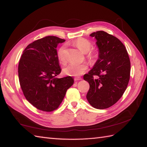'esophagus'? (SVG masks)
<instances>
[{
	"label": "esophagus",
	"instance_id": "esophagus-1",
	"mask_svg": "<svg viewBox=\"0 0 147 147\" xmlns=\"http://www.w3.org/2000/svg\"><path fill=\"white\" fill-rule=\"evenodd\" d=\"M82 80L81 78H80V77H76V78H74V81H80V80Z\"/></svg>",
	"mask_w": 147,
	"mask_h": 147
}]
</instances>
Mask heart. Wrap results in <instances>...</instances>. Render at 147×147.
Segmentation results:
<instances>
[{
	"instance_id": "b5f03b06",
	"label": "heart",
	"mask_w": 147,
	"mask_h": 147,
	"mask_svg": "<svg viewBox=\"0 0 147 147\" xmlns=\"http://www.w3.org/2000/svg\"><path fill=\"white\" fill-rule=\"evenodd\" d=\"M73 44L83 53L89 52L92 47V43L90 40L84 38H78L74 41ZM64 49H65V46H62L59 47L57 52L58 59L61 63H64L66 60L65 55H64ZM98 57V53L96 50L91 51L87 56V58L91 63L94 62ZM88 67L86 64L70 63L64 68L63 71V73L67 76H79L86 72Z\"/></svg>"
}]
</instances>
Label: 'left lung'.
Instances as JSON below:
<instances>
[{
	"label": "left lung",
	"instance_id": "1",
	"mask_svg": "<svg viewBox=\"0 0 147 147\" xmlns=\"http://www.w3.org/2000/svg\"><path fill=\"white\" fill-rule=\"evenodd\" d=\"M90 36L96 39L99 54L93 68L83 76L90 84L86 98L92 107L102 110L123 94L129 80L130 61L123 44L116 37L103 30Z\"/></svg>",
	"mask_w": 147,
	"mask_h": 147
}]
</instances>
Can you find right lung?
I'll return each instance as SVG.
<instances>
[{"mask_svg": "<svg viewBox=\"0 0 147 147\" xmlns=\"http://www.w3.org/2000/svg\"><path fill=\"white\" fill-rule=\"evenodd\" d=\"M64 41L56 36L36 40L26 47L19 61V79L24 95L39 110H56L74 83L71 76L56 77L61 71L57 46Z\"/></svg>", "mask_w": 147, "mask_h": 147, "instance_id": "obj_1", "label": "right lung"}]
</instances>
